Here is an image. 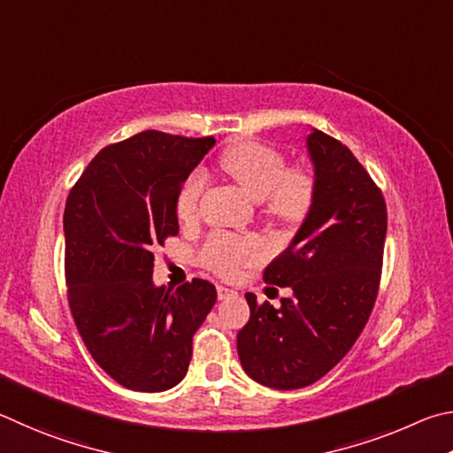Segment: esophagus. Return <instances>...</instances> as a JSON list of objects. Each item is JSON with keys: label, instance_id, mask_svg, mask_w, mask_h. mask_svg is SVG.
<instances>
[{"label": "esophagus", "instance_id": "34e87169", "mask_svg": "<svg viewBox=\"0 0 453 453\" xmlns=\"http://www.w3.org/2000/svg\"><path fill=\"white\" fill-rule=\"evenodd\" d=\"M236 292L233 290V288H228V287H222V284H219L217 287V296H219V300H226V298H231V296H234Z\"/></svg>", "mask_w": 453, "mask_h": 453}]
</instances>
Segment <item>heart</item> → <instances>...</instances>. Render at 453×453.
I'll list each match as a JSON object with an SVG mask.
<instances>
[{
    "instance_id": "obj_1",
    "label": "heart",
    "mask_w": 453,
    "mask_h": 453,
    "mask_svg": "<svg viewBox=\"0 0 453 453\" xmlns=\"http://www.w3.org/2000/svg\"><path fill=\"white\" fill-rule=\"evenodd\" d=\"M219 163L244 195L263 204L265 214L273 220L295 225L311 212L316 196L314 174L304 166H287V158L279 149L242 141L228 147ZM203 187L204 177L201 173L190 174L180 187L177 214L182 222L195 220ZM257 257H260L258 242L226 234L212 236L201 252L204 266L225 276L234 274L244 263Z\"/></svg>"
}]
</instances>
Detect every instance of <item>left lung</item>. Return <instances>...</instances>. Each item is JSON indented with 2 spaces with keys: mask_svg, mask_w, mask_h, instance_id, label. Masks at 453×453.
I'll use <instances>...</instances> for the list:
<instances>
[{
  "mask_svg": "<svg viewBox=\"0 0 453 453\" xmlns=\"http://www.w3.org/2000/svg\"><path fill=\"white\" fill-rule=\"evenodd\" d=\"M306 149L314 204L288 249L265 271V282L288 287L292 296L274 308L247 292L250 320L236 334L244 372L274 390L311 386L344 358L370 319L382 273V190L330 134L312 129Z\"/></svg>",
  "mask_w": 453,
  "mask_h": 453,
  "instance_id": "obj_1",
  "label": "left lung"
}]
</instances>
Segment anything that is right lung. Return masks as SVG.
Returning a JSON list of instances; mask_svg holds the SVG:
<instances>
[{
  "instance_id": "obj_1",
  "label": "right lung",
  "mask_w": 453,
  "mask_h": 453,
  "mask_svg": "<svg viewBox=\"0 0 453 453\" xmlns=\"http://www.w3.org/2000/svg\"><path fill=\"white\" fill-rule=\"evenodd\" d=\"M212 145L214 137L142 131L99 150L67 196L71 314L93 360L129 390L177 386L217 303L209 280L177 290L153 282V249L179 233V190Z\"/></svg>"
}]
</instances>
